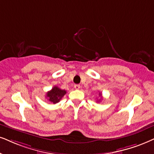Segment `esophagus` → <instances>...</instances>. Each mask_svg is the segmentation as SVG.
Returning a JSON list of instances; mask_svg holds the SVG:
<instances>
[{
	"label": "esophagus",
	"mask_w": 154,
	"mask_h": 154,
	"mask_svg": "<svg viewBox=\"0 0 154 154\" xmlns=\"http://www.w3.org/2000/svg\"><path fill=\"white\" fill-rule=\"evenodd\" d=\"M74 87H75L76 89H79V88H80V85H74Z\"/></svg>",
	"instance_id": "obj_1"
}]
</instances>
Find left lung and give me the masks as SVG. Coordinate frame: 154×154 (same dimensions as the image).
Returning <instances> with one entry per match:
<instances>
[{"mask_svg":"<svg viewBox=\"0 0 154 154\" xmlns=\"http://www.w3.org/2000/svg\"><path fill=\"white\" fill-rule=\"evenodd\" d=\"M100 96H102V94H101V93H100ZM101 100H98L97 101V102H99V101H100Z\"/></svg>","mask_w":154,"mask_h":154,"instance_id":"8db88e82","label":"left lung"}]
</instances>
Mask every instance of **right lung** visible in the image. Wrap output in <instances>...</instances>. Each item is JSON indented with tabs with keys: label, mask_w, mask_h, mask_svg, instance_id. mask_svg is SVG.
<instances>
[{
	"label": "right lung",
	"mask_w": 154,
	"mask_h": 154,
	"mask_svg": "<svg viewBox=\"0 0 154 154\" xmlns=\"http://www.w3.org/2000/svg\"><path fill=\"white\" fill-rule=\"evenodd\" d=\"M66 93H67V91L65 90L60 89L57 86H54L51 90L47 92L46 97L48 98V100H49L50 102L56 104V103L59 102L62 100V98Z\"/></svg>",
	"instance_id": "1"
}]
</instances>
